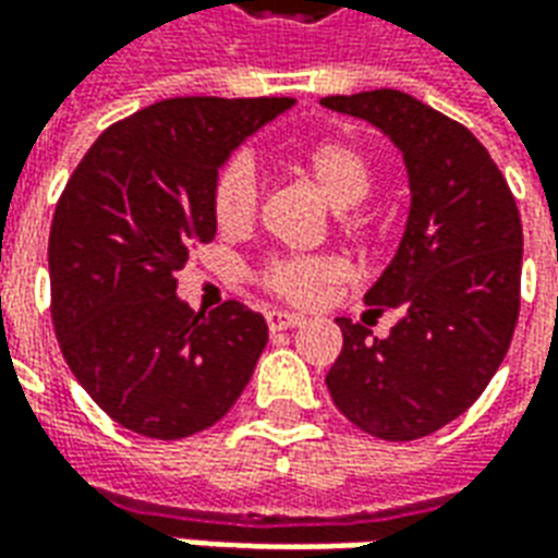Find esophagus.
Segmentation results:
<instances>
[{
  "label": "esophagus",
  "mask_w": 558,
  "mask_h": 558,
  "mask_svg": "<svg viewBox=\"0 0 558 558\" xmlns=\"http://www.w3.org/2000/svg\"><path fill=\"white\" fill-rule=\"evenodd\" d=\"M266 323L271 331H287V328H299L304 323L299 314H287V311H268Z\"/></svg>",
  "instance_id": "esophagus-1"
}]
</instances>
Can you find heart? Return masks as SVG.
<instances>
[{
	"label": "heart",
	"mask_w": 558,
	"mask_h": 558,
	"mask_svg": "<svg viewBox=\"0 0 558 558\" xmlns=\"http://www.w3.org/2000/svg\"><path fill=\"white\" fill-rule=\"evenodd\" d=\"M299 167L323 194L328 206L347 211L364 203L374 187V172L362 151L340 140L316 143L299 158ZM259 206V182L251 158L227 160L211 187V211L223 232L247 230ZM343 278V266L335 256H275L256 271V280L280 299L295 304L316 302L328 287Z\"/></svg>",
	"instance_id": "1"
}]
</instances>
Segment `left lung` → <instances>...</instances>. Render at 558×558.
Wrapping results in <instances>:
<instances>
[{
    "instance_id": "8db88e82",
    "label": "left lung",
    "mask_w": 558,
    "mask_h": 558,
    "mask_svg": "<svg viewBox=\"0 0 558 558\" xmlns=\"http://www.w3.org/2000/svg\"><path fill=\"white\" fill-rule=\"evenodd\" d=\"M323 107L386 134L407 163L410 218L364 292L367 314H398L388 338L338 316L343 350L328 395L371 436L410 442L481 398L511 347L520 314L523 227L490 151L454 119L407 92L331 95Z\"/></svg>"
}]
</instances>
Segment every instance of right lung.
I'll use <instances>...</instances> for the list:
<instances>
[{"instance_id":"1","label":"right lung","mask_w":558,"mask_h":558,"mask_svg":"<svg viewBox=\"0 0 558 558\" xmlns=\"http://www.w3.org/2000/svg\"><path fill=\"white\" fill-rule=\"evenodd\" d=\"M292 98H170L92 143L50 227L53 326L71 374L113 421L184 439L232 410L266 350L242 302L194 314L175 271L218 220L211 187L244 140Z\"/></svg>"}]
</instances>
